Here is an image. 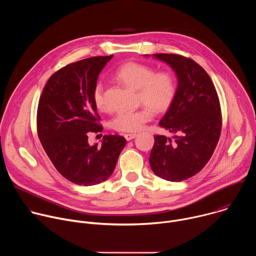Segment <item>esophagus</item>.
I'll use <instances>...</instances> for the list:
<instances>
[{"mask_svg": "<svg viewBox=\"0 0 256 256\" xmlns=\"http://www.w3.org/2000/svg\"><path fill=\"white\" fill-rule=\"evenodd\" d=\"M136 136V134H124V138H126V140H134Z\"/></svg>", "mask_w": 256, "mask_h": 256, "instance_id": "1", "label": "esophagus"}]
</instances>
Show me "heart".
<instances>
[{
  "instance_id": "heart-1",
  "label": "heart",
  "mask_w": 256,
  "mask_h": 256,
  "mask_svg": "<svg viewBox=\"0 0 256 256\" xmlns=\"http://www.w3.org/2000/svg\"><path fill=\"white\" fill-rule=\"evenodd\" d=\"M116 78L128 87L138 91V101L144 104L138 110L120 112L112 120V128L122 132H136L142 130L155 112H162L171 105L175 96L173 77L166 72L155 70L144 64L126 62L116 72ZM93 101L99 109L106 108L104 85L97 82L93 89Z\"/></svg>"
}]
</instances>
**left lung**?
Returning a JSON list of instances; mask_svg holds the SVG:
<instances>
[{
  "mask_svg": "<svg viewBox=\"0 0 256 256\" xmlns=\"http://www.w3.org/2000/svg\"><path fill=\"white\" fill-rule=\"evenodd\" d=\"M152 56L174 70L177 88L159 122L173 136H155L149 162L157 176L179 182L200 172L210 159L221 134L220 102L210 76L194 60L170 54Z\"/></svg>",
  "mask_w": 256,
  "mask_h": 256,
  "instance_id": "1",
  "label": "left lung"
}]
</instances>
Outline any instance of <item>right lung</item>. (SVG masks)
I'll use <instances>...</instances> for the list:
<instances>
[{"label":"right lung","mask_w":256,"mask_h":256,"mask_svg":"<svg viewBox=\"0 0 256 256\" xmlns=\"http://www.w3.org/2000/svg\"><path fill=\"white\" fill-rule=\"evenodd\" d=\"M94 56L72 62L48 79L40 99L38 132L42 147L56 170L75 184L91 186L114 173L126 140L104 136L89 144L90 132H102L93 101L98 76L112 58Z\"/></svg>","instance_id":"add662e5"}]
</instances>
